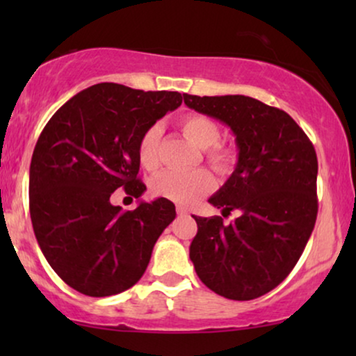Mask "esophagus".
Instances as JSON below:
<instances>
[{
    "label": "esophagus",
    "mask_w": 356,
    "mask_h": 356,
    "mask_svg": "<svg viewBox=\"0 0 356 356\" xmlns=\"http://www.w3.org/2000/svg\"><path fill=\"white\" fill-rule=\"evenodd\" d=\"M177 213H178V216H186V213H188V207L177 206Z\"/></svg>",
    "instance_id": "1"
}]
</instances>
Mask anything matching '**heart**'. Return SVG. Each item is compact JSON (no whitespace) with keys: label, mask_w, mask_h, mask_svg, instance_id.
<instances>
[{"label":"heart","mask_w":356,"mask_h":356,"mask_svg":"<svg viewBox=\"0 0 356 356\" xmlns=\"http://www.w3.org/2000/svg\"><path fill=\"white\" fill-rule=\"evenodd\" d=\"M179 129L193 145L204 150L206 160L217 172L227 173L236 160V150L232 145L218 143L220 126L211 116L189 113L179 121ZM160 126H150L140 136L138 157L145 170H155L160 163ZM216 188V179L207 170H194L188 173L163 172L152 179V193L157 197L179 204H193Z\"/></svg>","instance_id":"b5f03b06"}]
</instances>
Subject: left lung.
Wrapping results in <instances>:
<instances>
[{
	"label": "left lung",
	"instance_id": "left-lung-1",
	"mask_svg": "<svg viewBox=\"0 0 356 356\" xmlns=\"http://www.w3.org/2000/svg\"><path fill=\"white\" fill-rule=\"evenodd\" d=\"M184 104L212 116L235 134L238 162L227 183L209 199L222 217H194L197 235L189 246L202 284L228 300H254L290 274L318 216V157L284 110L246 95L199 97Z\"/></svg>",
	"mask_w": 356,
	"mask_h": 356
}]
</instances>
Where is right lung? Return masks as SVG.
Instances as JSON below:
<instances>
[{
  "label": "right lung",
  "instance_id": "1",
  "mask_svg": "<svg viewBox=\"0 0 356 356\" xmlns=\"http://www.w3.org/2000/svg\"><path fill=\"white\" fill-rule=\"evenodd\" d=\"M181 102L179 92L102 82L67 100L43 128L29 175L32 227L48 264L79 293L100 298L131 289L177 216L165 197L126 212L110 197L118 188L143 196L140 136Z\"/></svg>",
  "mask_w": 356,
  "mask_h": 356
}]
</instances>
